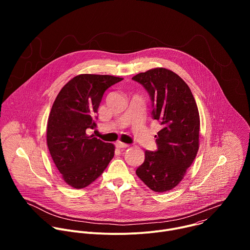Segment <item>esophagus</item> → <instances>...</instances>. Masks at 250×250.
Listing matches in <instances>:
<instances>
[{
	"label": "esophagus",
	"instance_id": "1",
	"mask_svg": "<svg viewBox=\"0 0 250 250\" xmlns=\"http://www.w3.org/2000/svg\"><path fill=\"white\" fill-rule=\"evenodd\" d=\"M117 148L119 149H125V148H127L128 147V145H125V144H123V142H118V144L116 145Z\"/></svg>",
	"mask_w": 250,
	"mask_h": 250
}]
</instances>
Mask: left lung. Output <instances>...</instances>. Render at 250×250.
<instances>
[{
	"label": "left lung",
	"instance_id": "left-lung-1",
	"mask_svg": "<svg viewBox=\"0 0 250 250\" xmlns=\"http://www.w3.org/2000/svg\"><path fill=\"white\" fill-rule=\"evenodd\" d=\"M148 92L152 117L161 125L157 150H146V159L136 175L148 188L163 193L175 188L184 178L199 149L200 116L194 96L173 71L154 68L132 77Z\"/></svg>",
	"mask_w": 250,
	"mask_h": 250
}]
</instances>
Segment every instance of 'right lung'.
Listing matches in <instances>:
<instances>
[{"mask_svg": "<svg viewBox=\"0 0 250 250\" xmlns=\"http://www.w3.org/2000/svg\"><path fill=\"white\" fill-rule=\"evenodd\" d=\"M123 78L81 74L57 95L47 121L46 140L52 160L63 180L82 189L93 183L115 155V146L88 135L104 91Z\"/></svg>", "mask_w": 250, "mask_h": 250, "instance_id": "right-lung-1", "label": "right lung"}]
</instances>
